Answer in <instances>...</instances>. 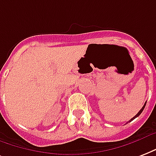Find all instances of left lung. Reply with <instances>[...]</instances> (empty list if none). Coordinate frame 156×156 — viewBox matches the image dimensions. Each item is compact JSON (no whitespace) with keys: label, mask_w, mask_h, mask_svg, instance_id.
I'll return each mask as SVG.
<instances>
[{"label":"left lung","mask_w":156,"mask_h":156,"mask_svg":"<svg viewBox=\"0 0 156 156\" xmlns=\"http://www.w3.org/2000/svg\"><path fill=\"white\" fill-rule=\"evenodd\" d=\"M146 104H147V102H146V103H145V104H144V105H143V106H142V108H141V110H140V111H139V112L137 113V114H136V115H135V116H134L133 118H132V119H131L130 120H129V121H128V122H131V121H133V119H135V118L138 117L139 115H141V112H142V111H143V110H144L145 106H146Z\"/></svg>","instance_id":"1"}]
</instances>
